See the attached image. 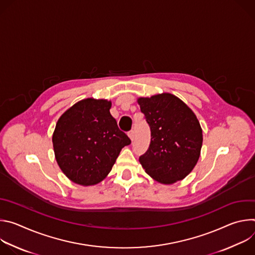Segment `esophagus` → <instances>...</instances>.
I'll return each mask as SVG.
<instances>
[{"instance_id":"34e87169","label":"esophagus","mask_w":255,"mask_h":255,"mask_svg":"<svg viewBox=\"0 0 255 255\" xmlns=\"http://www.w3.org/2000/svg\"><path fill=\"white\" fill-rule=\"evenodd\" d=\"M128 136H129V138H130L131 140H133V139H134V131H133V130L129 131V132H128Z\"/></svg>"}]
</instances>
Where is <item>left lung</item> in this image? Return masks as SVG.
Instances as JSON below:
<instances>
[{
	"mask_svg": "<svg viewBox=\"0 0 255 255\" xmlns=\"http://www.w3.org/2000/svg\"><path fill=\"white\" fill-rule=\"evenodd\" d=\"M138 104L151 135L147 151L139 157L142 167L164 185L185 178L197 164L203 143L196 115L171 94L140 98Z\"/></svg>",
	"mask_w": 255,
	"mask_h": 255,
	"instance_id": "obj_1",
	"label": "left lung"
}]
</instances>
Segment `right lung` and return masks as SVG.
Segmentation results:
<instances>
[{"instance_id": "add662e5", "label": "right lung", "mask_w": 255, "mask_h": 255, "mask_svg": "<svg viewBox=\"0 0 255 255\" xmlns=\"http://www.w3.org/2000/svg\"><path fill=\"white\" fill-rule=\"evenodd\" d=\"M111 102L86 99L58 119L52 136L56 161L76 184L93 186L111 171L121 149L131 143L110 114Z\"/></svg>"}]
</instances>
